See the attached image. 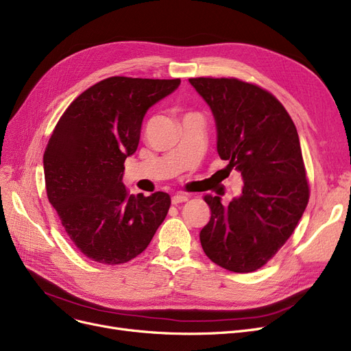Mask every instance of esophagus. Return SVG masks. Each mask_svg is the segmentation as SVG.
Returning a JSON list of instances; mask_svg holds the SVG:
<instances>
[{
    "mask_svg": "<svg viewBox=\"0 0 351 351\" xmlns=\"http://www.w3.org/2000/svg\"><path fill=\"white\" fill-rule=\"evenodd\" d=\"M188 201V195L186 193H176L172 196V204L178 205L182 202H186Z\"/></svg>",
    "mask_w": 351,
    "mask_h": 351,
    "instance_id": "obj_1",
    "label": "esophagus"
}]
</instances>
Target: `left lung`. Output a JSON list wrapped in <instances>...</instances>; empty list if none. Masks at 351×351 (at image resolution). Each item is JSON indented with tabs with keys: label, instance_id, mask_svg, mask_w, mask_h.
<instances>
[{
	"label": "left lung",
	"instance_id": "1",
	"mask_svg": "<svg viewBox=\"0 0 351 351\" xmlns=\"http://www.w3.org/2000/svg\"><path fill=\"white\" fill-rule=\"evenodd\" d=\"M189 83L215 117L219 158L243 180L241 195L228 205L205 195L210 219L199 234L201 245L217 265L252 272L291 237L308 204L297 129L284 106L255 84L223 77Z\"/></svg>",
	"mask_w": 351,
	"mask_h": 351
}]
</instances>
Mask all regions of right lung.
<instances>
[{"label":"right lung","instance_id":"add662e5","mask_svg":"<svg viewBox=\"0 0 351 351\" xmlns=\"http://www.w3.org/2000/svg\"><path fill=\"white\" fill-rule=\"evenodd\" d=\"M180 79H104L60 117L44 152L49 201L75 247L116 265L142 254L167 215L171 196L129 195L125 160L138 149L146 112Z\"/></svg>","mask_w":351,"mask_h":351}]
</instances>
